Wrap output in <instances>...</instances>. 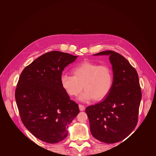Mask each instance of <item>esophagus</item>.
Listing matches in <instances>:
<instances>
[{
	"mask_svg": "<svg viewBox=\"0 0 156 156\" xmlns=\"http://www.w3.org/2000/svg\"><path fill=\"white\" fill-rule=\"evenodd\" d=\"M79 109L81 111H85V108L84 105H81V104H79Z\"/></svg>",
	"mask_w": 156,
	"mask_h": 156,
	"instance_id": "34e87169",
	"label": "esophagus"
}]
</instances>
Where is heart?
Listing matches in <instances>:
<instances>
[{
  "mask_svg": "<svg viewBox=\"0 0 156 156\" xmlns=\"http://www.w3.org/2000/svg\"><path fill=\"white\" fill-rule=\"evenodd\" d=\"M73 75L63 74L60 81L63 89L69 95L76 97L85 89L79 99L88 102L94 99L101 101L111 92L114 75L112 69L107 65H99L84 61L72 69Z\"/></svg>",
  "mask_w": 156,
  "mask_h": 156,
  "instance_id": "heart-1",
  "label": "heart"
}]
</instances>
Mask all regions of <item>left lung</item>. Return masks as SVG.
<instances>
[{
    "instance_id": "1",
    "label": "left lung",
    "mask_w": 156,
    "mask_h": 156,
    "mask_svg": "<svg viewBox=\"0 0 156 156\" xmlns=\"http://www.w3.org/2000/svg\"><path fill=\"white\" fill-rule=\"evenodd\" d=\"M109 55L114 82L109 94L101 102L85 109L90 132L97 140L106 144L118 142L136 127L142 91L138 73L128 60L112 51L94 55Z\"/></svg>"
}]
</instances>
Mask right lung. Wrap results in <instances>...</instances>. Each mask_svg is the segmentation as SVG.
Segmentation results:
<instances>
[{
	"label": "right lung",
	"mask_w": 156,
	"mask_h": 156,
	"mask_svg": "<svg viewBox=\"0 0 156 156\" xmlns=\"http://www.w3.org/2000/svg\"><path fill=\"white\" fill-rule=\"evenodd\" d=\"M78 56L60 51L47 52L24 68L19 78L15 99L21 119L39 140L59 142L67 136V128L80 112L61 86L64 68Z\"/></svg>",
	"instance_id": "add662e5"
}]
</instances>
